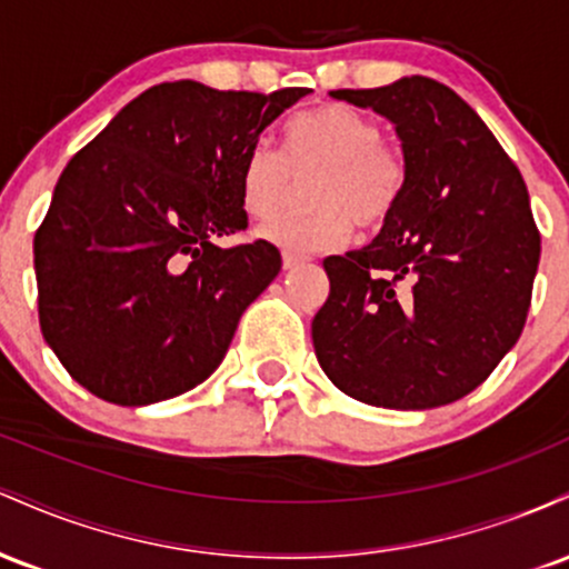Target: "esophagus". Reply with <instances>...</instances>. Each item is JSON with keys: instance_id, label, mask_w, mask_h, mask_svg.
Wrapping results in <instances>:
<instances>
[{"instance_id": "34e87169", "label": "esophagus", "mask_w": 569, "mask_h": 569, "mask_svg": "<svg viewBox=\"0 0 569 569\" xmlns=\"http://www.w3.org/2000/svg\"><path fill=\"white\" fill-rule=\"evenodd\" d=\"M299 264H305V257H297V253H289V251L283 253V267H286V270H293V267H299Z\"/></svg>"}]
</instances>
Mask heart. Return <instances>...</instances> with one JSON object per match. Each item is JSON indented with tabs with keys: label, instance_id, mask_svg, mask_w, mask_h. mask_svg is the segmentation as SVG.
Wrapping results in <instances>:
<instances>
[{
	"label": "heart",
	"instance_id": "heart-1",
	"mask_svg": "<svg viewBox=\"0 0 569 569\" xmlns=\"http://www.w3.org/2000/svg\"><path fill=\"white\" fill-rule=\"evenodd\" d=\"M307 181L310 211L267 221L264 240L286 251H329L358 227L390 217L403 187V160L382 143L375 120L345 103H326L286 126L283 158L267 143L248 149L240 168V202L253 219L276 217L291 198L293 176Z\"/></svg>",
	"mask_w": 569,
	"mask_h": 569
}]
</instances>
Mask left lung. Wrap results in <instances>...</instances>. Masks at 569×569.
Returning <instances> with one entry per match:
<instances>
[{
  "instance_id": "8db88e82",
  "label": "left lung",
  "mask_w": 569,
  "mask_h": 569,
  "mask_svg": "<svg viewBox=\"0 0 569 569\" xmlns=\"http://www.w3.org/2000/svg\"><path fill=\"white\" fill-rule=\"evenodd\" d=\"M329 96L393 126L403 187L369 246L323 259L331 289L312 318L318 363L371 407L452 403L525 329L540 262L525 179L447 84L401 77Z\"/></svg>"
}]
</instances>
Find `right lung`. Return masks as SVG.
<instances>
[{
	"mask_svg": "<svg viewBox=\"0 0 569 569\" xmlns=\"http://www.w3.org/2000/svg\"><path fill=\"white\" fill-rule=\"evenodd\" d=\"M307 93L162 82L69 160L34 234V272L42 337L71 380L149 407L219 369L280 251L217 238L248 227V149Z\"/></svg>",
	"mask_w": 569,
	"mask_h": 569,
	"instance_id": "right-lung-1",
	"label": "right lung"
}]
</instances>
